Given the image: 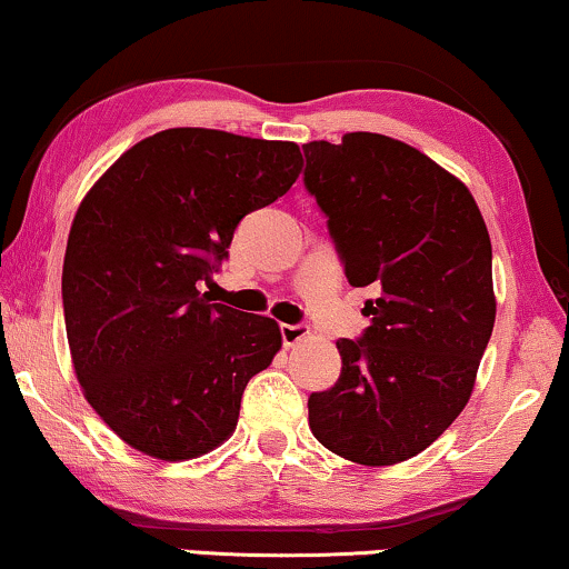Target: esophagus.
Here are the masks:
<instances>
[{
	"label": "esophagus",
	"mask_w": 569,
	"mask_h": 569,
	"mask_svg": "<svg viewBox=\"0 0 569 569\" xmlns=\"http://www.w3.org/2000/svg\"><path fill=\"white\" fill-rule=\"evenodd\" d=\"M282 341L284 347H295L298 341L310 337V326L308 323H282Z\"/></svg>",
	"instance_id": "34e87169"
}]
</instances>
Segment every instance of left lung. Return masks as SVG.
<instances>
[{"label":"left lung","instance_id":"obj_1","mask_svg":"<svg viewBox=\"0 0 569 569\" xmlns=\"http://www.w3.org/2000/svg\"><path fill=\"white\" fill-rule=\"evenodd\" d=\"M302 152L349 284L376 290L362 337L337 341L339 380L310 393V430L347 461L401 463L461 415L492 337L485 217L456 176L399 139L352 131Z\"/></svg>","mask_w":569,"mask_h":569}]
</instances>
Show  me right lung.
I'll list each match as a JSON object with an SVG mask.
<instances>
[{"mask_svg": "<svg viewBox=\"0 0 569 569\" xmlns=\"http://www.w3.org/2000/svg\"><path fill=\"white\" fill-rule=\"evenodd\" d=\"M295 142L166 129L121 154L77 209L61 298L84 399L131 448L189 461L236 432L282 347L274 318L201 292L238 222L300 176Z\"/></svg>", "mask_w": 569, "mask_h": 569, "instance_id": "right-lung-1", "label": "right lung"}]
</instances>
